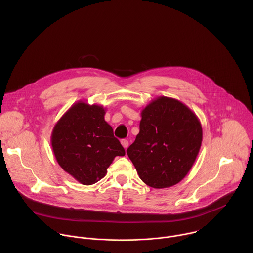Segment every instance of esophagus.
I'll return each instance as SVG.
<instances>
[{"instance_id": "1", "label": "esophagus", "mask_w": 253, "mask_h": 253, "mask_svg": "<svg viewBox=\"0 0 253 253\" xmlns=\"http://www.w3.org/2000/svg\"><path fill=\"white\" fill-rule=\"evenodd\" d=\"M121 144H122V146L124 147V149H127L128 146H129V142H128V140H126V139L121 140Z\"/></svg>"}]
</instances>
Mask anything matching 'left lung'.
<instances>
[{"label":"left lung","instance_id":"left-lung-1","mask_svg":"<svg viewBox=\"0 0 253 253\" xmlns=\"http://www.w3.org/2000/svg\"><path fill=\"white\" fill-rule=\"evenodd\" d=\"M140 131L127 154L142 181L171 187L187 175L199 153L202 127L196 114L176 99L160 96L141 112Z\"/></svg>","mask_w":253,"mask_h":253}]
</instances>
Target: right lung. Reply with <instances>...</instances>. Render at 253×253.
<instances>
[{"instance_id":"right-lung-1","label":"right lung","mask_w":253,"mask_h":253,"mask_svg":"<svg viewBox=\"0 0 253 253\" xmlns=\"http://www.w3.org/2000/svg\"><path fill=\"white\" fill-rule=\"evenodd\" d=\"M105 108L79 101L53 128L51 144L57 162L83 185H92L107 173L125 150L105 119Z\"/></svg>"}]
</instances>
